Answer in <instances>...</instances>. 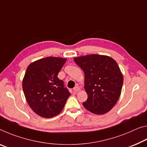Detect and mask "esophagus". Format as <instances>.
Segmentation results:
<instances>
[{
    "mask_svg": "<svg viewBox=\"0 0 147 147\" xmlns=\"http://www.w3.org/2000/svg\"><path fill=\"white\" fill-rule=\"evenodd\" d=\"M73 91L75 93L78 92H79V91H80V88H79L78 86H75V87L73 88Z\"/></svg>",
    "mask_w": 147,
    "mask_h": 147,
    "instance_id": "esophagus-1",
    "label": "esophagus"
}]
</instances>
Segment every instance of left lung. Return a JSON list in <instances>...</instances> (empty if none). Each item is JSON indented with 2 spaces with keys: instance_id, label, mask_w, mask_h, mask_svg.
Wrapping results in <instances>:
<instances>
[{
  "instance_id": "left-lung-1",
  "label": "left lung",
  "mask_w": 147,
  "mask_h": 147,
  "mask_svg": "<svg viewBox=\"0 0 147 147\" xmlns=\"http://www.w3.org/2000/svg\"><path fill=\"white\" fill-rule=\"evenodd\" d=\"M74 61L84 73L88 99L83 106L95 115L108 113L119 99L124 80L117 63L111 57L97 54L77 57Z\"/></svg>"
}]
</instances>
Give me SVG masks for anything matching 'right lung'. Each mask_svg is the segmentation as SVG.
Instances as JSON below:
<instances>
[{"label":"right lung","instance_id":"add662e5","mask_svg":"<svg viewBox=\"0 0 147 147\" xmlns=\"http://www.w3.org/2000/svg\"><path fill=\"white\" fill-rule=\"evenodd\" d=\"M65 58L47 57L32 62L27 68L22 86L25 98L34 113L50 118L61 113L70 96L63 81L57 77Z\"/></svg>","mask_w":147,"mask_h":147}]
</instances>
